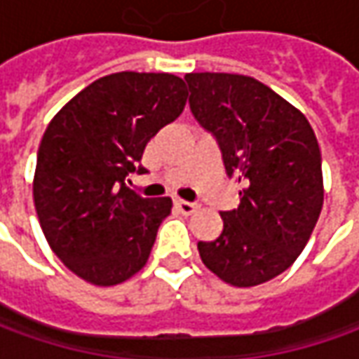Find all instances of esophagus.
<instances>
[{
  "label": "esophagus",
  "mask_w": 359,
  "mask_h": 359,
  "mask_svg": "<svg viewBox=\"0 0 359 359\" xmlns=\"http://www.w3.org/2000/svg\"><path fill=\"white\" fill-rule=\"evenodd\" d=\"M175 210H177V212H182L184 215H191L196 210H198V205H196V203H191V201L175 200Z\"/></svg>",
  "instance_id": "esophagus-1"
}]
</instances>
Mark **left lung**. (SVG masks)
Here are the masks:
<instances>
[{
  "instance_id": "left-lung-1",
  "label": "left lung",
  "mask_w": 359,
  "mask_h": 359,
  "mask_svg": "<svg viewBox=\"0 0 359 359\" xmlns=\"http://www.w3.org/2000/svg\"><path fill=\"white\" fill-rule=\"evenodd\" d=\"M194 118L212 131L241 184L224 229L198 241L203 266L236 287L269 282L306 248L324 205L322 154L306 116L240 74H186Z\"/></svg>"
}]
</instances>
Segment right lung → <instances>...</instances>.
I'll list each match as a JSON object with an SVG mask.
<instances>
[{
	"label": "right lung",
	"instance_id": "1",
	"mask_svg": "<svg viewBox=\"0 0 359 359\" xmlns=\"http://www.w3.org/2000/svg\"><path fill=\"white\" fill-rule=\"evenodd\" d=\"M187 91L173 74L100 77L49 121L37 149L34 203L51 252L77 278L118 285L144 268L170 198L126 186L147 142L184 111Z\"/></svg>",
	"mask_w": 359,
	"mask_h": 359
}]
</instances>
